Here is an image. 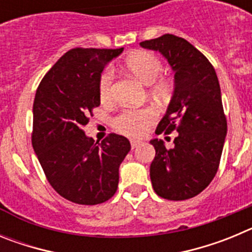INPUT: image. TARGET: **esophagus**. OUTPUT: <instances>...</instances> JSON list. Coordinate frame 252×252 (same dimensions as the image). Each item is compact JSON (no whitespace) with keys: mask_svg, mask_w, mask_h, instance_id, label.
Returning <instances> with one entry per match:
<instances>
[{"mask_svg":"<svg viewBox=\"0 0 252 252\" xmlns=\"http://www.w3.org/2000/svg\"><path fill=\"white\" fill-rule=\"evenodd\" d=\"M140 144H141L140 141H136V140H131V148L132 149H136Z\"/></svg>","mask_w":252,"mask_h":252,"instance_id":"obj_1","label":"esophagus"}]
</instances>
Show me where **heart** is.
<instances>
[{
	"mask_svg": "<svg viewBox=\"0 0 252 252\" xmlns=\"http://www.w3.org/2000/svg\"><path fill=\"white\" fill-rule=\"evenodd\" d=\"M125 69L136 78L144 86H150V94L158 99L166 98L171 92V83L164 78L157 79L162 72V64L155 55L148 51H136L128 55L124 62ZM113 72L104 69L99 75L98 93L103 102L110 101L112 95ZM155 120V113L150 108L144 110H126L120 113L113 121L116 130L130 137H140L145 135L149 126Z\"/></svg>",
	"mask_w": 252,
	"mask_h": 252,
	"instance_id": "heart-1",
	"label": "heart"
}]
</instances>
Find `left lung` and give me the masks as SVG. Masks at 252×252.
<instances>
[{"mask_svg": "<svg viewBox=\"0 0 252 252\" xmlns=\"http://www.w3.org/2000/svg\"><path fill=\"white\" fill-rule=\"evenodd\" d=\"M140 45L159 51L174 72V92L155 132L178 133L171 149L161 140L150 141L155 148L151 184L161 198L189 199L212 182L223 150L227 121L217 74L208 59L183 37L165 34Z\"/></svg>", "mask_w": 252, "mask_h": 252, "instance_id": "left-lung-1", "label": "left lung"}]
</instances>
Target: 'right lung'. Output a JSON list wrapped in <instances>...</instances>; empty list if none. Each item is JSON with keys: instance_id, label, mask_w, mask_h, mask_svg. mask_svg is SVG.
Segmentation results:
<instances>
[{"instance_id": "1", "label": "right lung", "mask_w": 252, "mask_h": 252, "mask_svg": "<svg viewBox=\"0 0 252 252\" xmlns=\"http://www.w3.org/2000/svg\"><path fill=\"white\" fill-rule=\"evenodd\" d=\"M120 49L66 51L44 75L32 107V148L55 192L73 203L99 204L117 190L119 168L130 141L110 133L94 142L84 133L92 110L101 104L99 75Z\"/></svg>"}]
</instances>
